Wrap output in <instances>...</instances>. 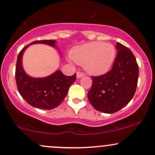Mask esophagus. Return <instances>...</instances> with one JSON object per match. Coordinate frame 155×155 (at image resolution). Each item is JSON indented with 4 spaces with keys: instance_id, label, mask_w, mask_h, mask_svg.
<instances>
[{
    "instance_id": "obj_1",
    "label": "esophagus",
    "mask_w": 155,
    "mask_h": 155,
    "mask_svg": "<svg viewBox=\"0 0 155 155\" xmlns=\"http://www.w3.org/2000/svg\"><path fill=\"white\" fill-rule=\"evenodd\" d=\"M76 75H77V78H81L82 77H83L84 76V74H83V72H77V73H76Z\"/></svg>"
}]
</instances>
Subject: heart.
Instances as JSON below:
<instances>
[{
	"instance_id": "b5f03b06",
	"label": "heart",
	"mask_w": 155,
	"mask_h": 155,
	"mask_svg": "<svg viewBox=\"0 0 155 155\" xmlns=\"http://www.w3.org/2000/svg\"><path fill=\"white\" fill-rule=\"evenodd\" d=\"M116 54L114 45L102 41L74 47L70 53L76 63L84 64L85 69L94 74H103L108 72L114 63Z\"/></svg>"
}]
</instances>
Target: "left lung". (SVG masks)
I'll list each match as a JSON object with an SVG mask.
<instances>
[{
	"label": "left lung",
	"instance_id": "left-lung-1",
	"mask_svg": "<svg viewBox=\"0 0 155 155\" xmlns=\"http://www.w3.org/2000/svg\"><path fill=\"white\" fill-rule=\"evenodd\" d=\"M117 56L112 69L103 75L92 77L88 99L97 110L114 114L133 99L138 80V66L133 53L117 42Z\"/></svg>",
	"mask_w": 155,
	"mask_h": 155
}]
</instances>
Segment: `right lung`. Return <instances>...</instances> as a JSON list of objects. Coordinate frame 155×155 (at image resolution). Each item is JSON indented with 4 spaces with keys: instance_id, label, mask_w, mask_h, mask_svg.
<instances>
[{
    "instance_id": "1",
    "label": "right lung",
    "mask_w": 155,
    "mask_h": 155,
    "mask_svg": "<svg viewBox=\"0 0 155 155\" xmlns=\"http://www.w3.org/2000/svg\"><path fill=\"white\" fill-rule=\"evenodd\" d=\"M45 44L56 48L55 40L35 41L27 45L17 56L15 78L19 93L29 105L43 110H51L61 103L69 88L75 81L76 73L66 76L61 71L57 70L45 78H33L25 72L22 67V55L26 48L31 45Z\"/></svg>"
}]
</instances>
